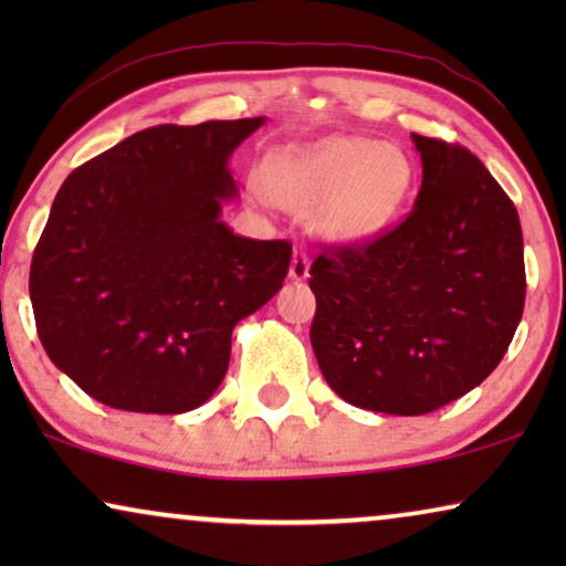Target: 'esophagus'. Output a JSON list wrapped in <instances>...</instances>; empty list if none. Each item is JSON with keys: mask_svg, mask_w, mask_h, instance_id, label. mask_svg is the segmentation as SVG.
<instances>
[{"mask_svg": "<svg viewBox=\"0 0 566 566\" xmlns=\"http://www.w3.org/2000/svg\"><path fill=\"white\" fill-rule=\"evenodd\" d=\"M291 277H293V281H306V277H308V252H306V247H296V250H293Z\"/></svg>", "mask_w": 566, "mask_h": 566, "instance_id": "34e87169", "label": "esophagus"}]
</instances>
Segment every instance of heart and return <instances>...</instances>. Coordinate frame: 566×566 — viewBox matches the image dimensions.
<instances>
[{"instance_id":"1","label":"heart","mask_w":566,"mask_h":566,"mask_svg":"<svg viewBox=\"0 0 566 566\" xmlns=\"http://www.w3.org/2000/svg\"><path fill=\"white\" fill-rule=\"evenodd\" d=\"M258 182L277 206L312 211L324 237L355 244L397 221L412 190V165L394 144L337 136L270 151Z\"/></svg>"}]
</instances>
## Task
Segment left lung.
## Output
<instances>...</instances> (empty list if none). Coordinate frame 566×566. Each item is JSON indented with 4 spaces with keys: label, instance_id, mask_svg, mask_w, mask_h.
I'll use <instances>...</instances> for the list:
<instances>
[{
    "label": "left lung",
    "instance_id": "8db88e82",
    "mask_svg": "<svg viewBox=\"0 0 566 566\" xmlns=\"http://www.w3.org/2000/svg\"><path fill=\"white\" fill-rule=\"evenodd\" d=\"M412 213L374 242L329 247L308 270L312 347L347 405L428 415L497 368L525 304L513 200L459 144L417 136Z\"/></svg>",
    "mask_w": 566,
    "mask_h": 566
}]
</instances>
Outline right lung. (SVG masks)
Masks as SVG:
<instances>
[{
    "label": "right lung",
    "mask_w": 566,
    "mask_h": 566,
    "mask_svg": "<svg viewBox=\"0 0 566 566\" xmlns=\"http://www.w3.org/2000/svg\"><path fill=\"white\" fill-rule=\"evenodd\" d=\"M265 118L154 126L76 167L30 265L53 366L113 409L182 415L213 397L237 322L283 289L291 244L239 237L229 157Z\"/></svg>",
    "instance_id": "1"
}]
</instances>
